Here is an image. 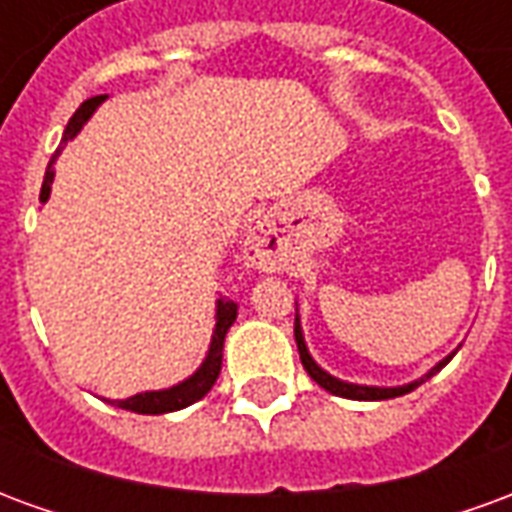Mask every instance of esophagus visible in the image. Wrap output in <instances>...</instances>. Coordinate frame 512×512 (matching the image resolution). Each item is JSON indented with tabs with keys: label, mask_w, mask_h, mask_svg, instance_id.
<instances>
[{
	"label": "esophagus",
	"mask_w": 512,
	"mask_h": 512,
	"mask_svg": "<svg viewBox=\"0 0 512 512\" xmlns=\"http://www.w3.org/2000/svg\"><path fill=\"white\" fill-rule=\"evenodd\" d=\"M244 257L249 266L263 268V271L274 266V230L266 222H260L246 235Z\"/></svg>",
	"instance_id": "esophagus-1"
}]
</instances>
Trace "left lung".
I'll return each mask as SVG.
<instances>
[{
	"label": "left lung",
	"instance_id": "1",
	"mask_svg": "<svg viewBox=\"0 0 512 512\" xmlns=\"http://www.w3.org/2000/svg\"><path fill=\"white\" fill-rule=\"evenodd\" d=\"M293 334H296V345H299V356H301V365H304V370L310 373V378L315 381L318 386H323L326 392H332V395L337 397H348V400H389V397H400V395H408L411 389H417L419 384H425L428 378H433L436 373H439L441 367L450 362L452 356L458 354V348L452 351L450 356H444L441 362H436V365L430 367L428 373L422 378H417V381H411V384H403V386H367V384H351V381H343V378L332 376V373H326L315 359H312L310 348H307V343H304V332H301V318L296 315V326H293Z\"/></svg>",
	"mask_w": 512,
	"mask_h": 512
}]
</instances>
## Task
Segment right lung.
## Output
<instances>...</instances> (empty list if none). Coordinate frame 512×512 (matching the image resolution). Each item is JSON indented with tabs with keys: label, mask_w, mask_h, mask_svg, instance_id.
Instances as JSON below:
<instances>
[{
	"label": "right lung",
	"mask_w": 512,
	"mask_h": 512,
	"mask_svg": "<svg viewBox=\"0 0 512 512\" xmlns=\"http://www.w3.org/2000/svg\"><path fill=\"white\" fill-rule=\"evenodd\" d=\"M106 95H95L90 101H84L76 115L68 120L65 126V134H62L60 147L54 150L49 167H46V178H43V186H40V202H49L51 183H54V161L60 158V153L65 150V145L76 139V134L87 126V120L95 115V109L104 104ZM235 315H238V307L233 301L216 299V315H213V334L211 345H208V354L202 359V365L191 373L189 378H183L180 384H172L167 389H150V392H139V395H131L126 400H106L117 408H126V411H134V414H169V411H180V408L197 403L202 397L211 392V386L216 384V378L222 373V351H224V337L230 332V326L235 323Z\"/></svg>",
	"instance_id": "obj_1"
}]
</instances>
